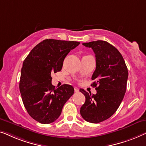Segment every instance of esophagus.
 Masks as SVG:
<instances>
[{
	"label": "esophagus",
	"instance_id": "1",
	"mask_svg": "<svg viewBox=\"0 0 146 146\" xmlns=\"http://www.w3.org/2000/svg\"><path fill=\"white\" fill-rule=\"evenodd\" d=\"M74 90H75V92H76V93H78L79 91V89L77 87H74Z\"/></svg>",
	"mask_w": 146,
	"mask_h": 146
}]
</instances>
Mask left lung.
I'll use <instances>...</instances> for the list:
<instances>
[{"instance_id":"1","label":"left lung","mask_w":146,"mask_h":146,"mask_svg":"<svg viewBox=\"0 0 146 146\" xmlns=\"http://www.w3.org/2000/svg\"><path fill=\"white\" fill-rule=\"evenodd\" d=\"M91 48L95 54L96 69L92 76L91 86L96 94L80 89L85 102L80 109L81 116L87 122H101L109 118L118 109L126 91L128 71L122 55L106 41L83 43Z\"/></svg>"}]
</instances>
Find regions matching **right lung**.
I'll return each mask as SVG.
<instances>
[{"label": "right lung", "mask_w": 146, "mask_h": 146, "mask_svg": "<svg viewBox=\"0 0 146 146\" xmlns=\"http://www.w3.org/2000/svg\"><path fill=\"white\" fill-rule=\"evenodd\" d=\"M79 44L47 39L35 46L24 59L20 91L28 113L35 120L44 124L54 122L73 95L74 89L70 85L55 89L51 75L61 70L65 57Z\"/></svg>", "instance_id": "1"}]
</instances>
